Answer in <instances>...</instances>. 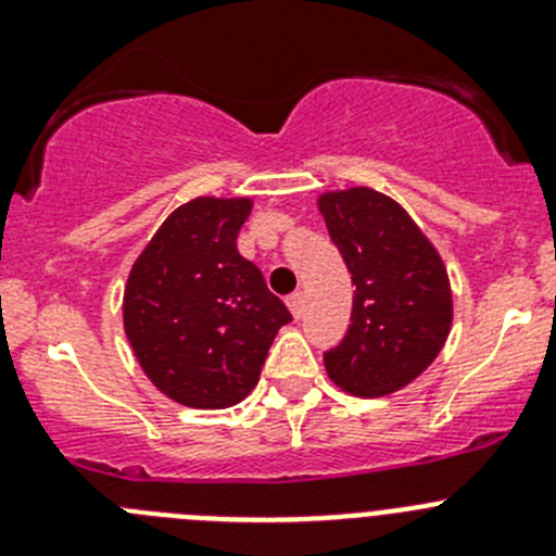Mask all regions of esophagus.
Listing matches in <instances>:
<instances>
[{"instance_id":"34e87169","label":"esophagus","mask_w":556,"mask_h":556,"mask_svg":"<svg viewBox=\"0 0 556 556\" xmlns=\"http://www.w3.org/2000/svg\"><path fill=\"white\" fill-rule=\"evenodd\" d=\"M303 294L301 292H294V294H289L287 298V306H289V312L294 314V317H303Z\"/></svg>"}]
</instances>
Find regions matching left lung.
<instances>
[{"mask_svg": "<svg viewBox=\"0 0 556 556\" xmlns=\"http://www.w3.org/2000/svg\"><path fill=\"white\" fill-rule=\"evenodd\" d=\"M317 205L356 283L348 333L323 356L328 378L358 397L390 395L415 381L448 339L454 301L445 264L381 191H326Z\"/></svg>", "mask_w": 556, "mask_h": 556, "instance_id": "obj_1", "label": "left lung"}]
</instances>
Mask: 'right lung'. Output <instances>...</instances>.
Instances as JSON below:
<instances>
[{
  "label": "right lung",
  "instance_id": "right-lung-1",
  "mask_svg": "<svg viewBox=\"0 0 556 556\" xmlns=\"http://www.w3.org/2000/svg\"><path fill=\"white\" fill-rule=\"evenodd\" d=\"M250 198H194L175 208L127 275L125 333L141 370L191 409L250 395L278 328L292 320L262 269L236 250Z\"/></svg>",
  "mask_w": 556,
  "mask_h": 556
}]
</instances>
